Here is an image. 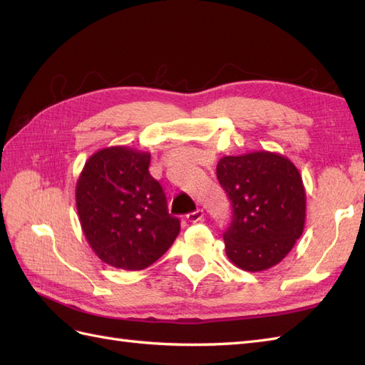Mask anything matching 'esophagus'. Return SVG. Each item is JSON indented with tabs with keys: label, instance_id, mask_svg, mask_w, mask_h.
<instances>
[{
	"label": "esophagus",
	"instance_id": "1",
	"mask_svg": "<svg viewBox=\"0 0 365 365\" xmlns=\"http://www.w3.org/2000/svg\"><path fill=\"white\" fill-rule=\"evenodd\" d=\"M204 217V212L202 209H197L195 212H190L187 215V221L189 223H197V221H201Z\"/></svg>",
	"mask_w": 365,
	"mask_h": 365
}]
</instances>
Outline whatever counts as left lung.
I'll use <instances>...</instances> for the list:
<instances>
[{
    "label": "left lung",
    "instance_id": "obj_1",
    "mask_svg": "<svg viewBox=\"0 0 365 365\" xmlns=\"http://www.w3.org/2000/svg\"><path fill=\"white\" fill-rule=\"evenodd\" d=\"M217 178L232 204L223 234L227 259L250 272L280 263L305 226L307 193L296 165L263 150L221 158Z\"/></svg>",
    "mask_w": 365,
    "mask_h": 365
}]
</instances>
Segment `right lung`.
Here are the masks:
<instances>
[{"instance_id": "right-lung-1", "label": "right lung", "mask_w": 365, "mask_h": 365, "mask_svg": "<svg viewBox=\"0 0 365 365\" xmlns=\"http://www.w3.org/2000/svg\"><path fill=\"white\" fill-rule=\"evenodd\" d=\"M150 153L125 145L96 152L76 185L78 220L99 259L139 271L163 257L180 234L164 190L148 172Z\"/></svg>"}]
</instances>
